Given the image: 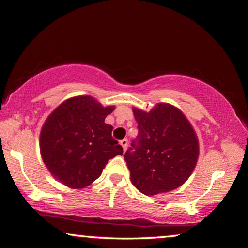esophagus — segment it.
<instances>
[{
    "label": "esophagus",
    "mask_w": 248,
    "mask_h": 248,
    "mask_svg": "<svg viewBox=\"0 0 248 248\" xmlns=\"http://www.w3.org/2000/svg\"><path fill=\"white\" fill-rule=\"evenodd\" d=\"M120 145L123 146V149H124V151L125 152V150H127V148H128V140L127 139L121 140L120 141Z\"/></svg>",
    "instance_id": "obj_1"
}]
</instances>
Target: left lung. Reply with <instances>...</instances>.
Here are the masks:
<instances>
[{
	"mask_svg": "<svg viewBox=\"0 0 248 248\" xmlns=\"http://www.w3.org/2000/svg\"><path fill=\"white\" fill-rule=\"evenodd\" d=\"M137 142L124 154L130 179L146 196L171 191L189 178L199 157V141L179 108L158 103L150 111L132 107Z\"/></svg>",
	"mask_w": 248,
	"mask_h": 248,
	"instance_id": "8db88e82",
	"label": "left lung"
}]
</instances>
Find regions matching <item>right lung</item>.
Segmentation results:
<instances>
[{
    "label": "right lung",
    "instance_id": "add662e5",
    "mask_svg": "<svg viewBox=\"0 0 248 248\" xmlns=\"http://www.w3.org/2000/svg\"><path fill=\"white\" fill-rule=\"evenodd\" d=\"M115 106L104 107L89 95L65 99L48 116L40 131V154L58 182L72 189L97 179L108 161L123 155L105 118Z\"/></svg>",
    "mask_w": 248,
    "mask_h": 248
}]
</instances>
